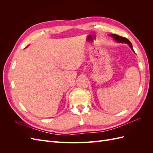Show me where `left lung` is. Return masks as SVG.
<instances>
[{
    "instance_id": "1",
    "label": "left lung",
    "mask_w": 153,
    "mask_h": 153,
    "mask_svg": "<svg viewBox=\"0 0 153 153\" xmlns=\"http://www.w3.org/2000/svg\"><path fill=\"white\" fill-rule=\"evenodd\" d=\"M111 37H112V38L114 39V40L115 41H117L118 43H127L129 45V47L132 49V50L134 52V50L133 49V47H132V45L130 41H129L127 38H124V37H121V36H119L117 34H110V35Z\"/></svg>"
}]
</instances>
